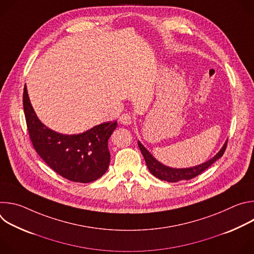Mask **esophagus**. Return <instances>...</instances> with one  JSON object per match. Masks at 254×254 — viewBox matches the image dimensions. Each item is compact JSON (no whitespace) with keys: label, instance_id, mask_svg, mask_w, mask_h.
Masks as SVG:
<instances>
[{"label":"esophagus","instance_id":"1","mask_svg":"<svg viewBox=\"0 0 254 254\" xmlns=\"http://www.w3.org/2000/svg\"><path fill=\"white\" fill-rule=\"evenodd\" d=\"M120 122H121V124H123V125L128 126V125H130V124L132 123V119H131V117H130L128 114H125V115L121 116Z\"/></svg>","mask_w":254,"mask_h":254}]
</instances>
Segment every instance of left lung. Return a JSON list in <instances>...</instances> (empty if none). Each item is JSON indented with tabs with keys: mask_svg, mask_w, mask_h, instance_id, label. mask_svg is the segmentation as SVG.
Here are the masks:
<instances>
[{
	"mask_svg": "<svg viewBox=\"0 0 254 254\" xmlns=\"http://www.w3.org/2000/svg\"><path fill=\"white\" fill-rule=\"evenodd\" d=\"M137 144H138V148L143 156L144 161H146L149 171L152 173V175H154L155 177H157L160 180L175 183V182H179V181L190 180V179L195 178L196 176H198L202 172H204L206 169H208L217 160L220 159L225 152L227 140L224 142L223 147L220 149V151L217 153L213 158L206 161L205 163L200 164L195 167L179 168V169L166 166V165L162 164L161 162H159L146 148L142 146V143L139 140H137Z\"/></svg>",
	"mask_w": 254,
	"mask_h": 254,
	"instance_id": "left-lung-1",
	"label": "left lung"
}]
</instances>
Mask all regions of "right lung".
<instances>
[{"instance_id":"obj_1","label":"right lung","mask_w":254,"mask_h":254,"mask_svg":"<svg viewBox=\"0 0 254 254\" xmlns=\"http://www.w3.org/2000/svg\"><path fill=\"white\" fill-rule=\"evenodd\" d=\"M23 106L33 147L41 159L57 174L77 183H90L108 169L111 154L108 138L118 122H107L77 134H63L46 127L36 115L27 86Z\"/></svg>"}]
</instances>
